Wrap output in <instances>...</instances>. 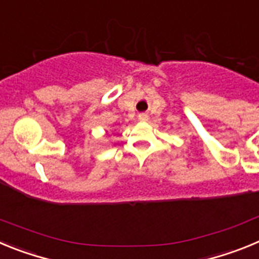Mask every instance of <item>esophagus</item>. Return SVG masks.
I'll use <instances>...</instances> for the list:
<instances>
[{
  "label": "esophagus",
  "mask_w": 259,
  "mask_h": 259,
  "mask_svg": "<svg viewBox=\"0 0 259 259\" xmlns=\"http://www.w3.org/2000/svg\"><path fill=\"white\" fill-rule=\"evenodd\" d=\"M148 119H149V115H148L146 113L139 114V120H140V122H146Z\"/></svg>",
  "instance_id": "obj_1"
}]
</instances>
